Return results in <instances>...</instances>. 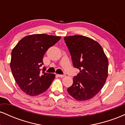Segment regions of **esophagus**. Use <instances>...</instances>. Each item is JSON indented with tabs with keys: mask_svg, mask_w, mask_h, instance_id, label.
<instances>
[{
	"mask_svg": "<svg viewBox=\"0 0 125 125\" xmlns=\"http://www.w3.org/2000/svg\"><path fill=\"white\" fill-rule=\"evenodd\" d=\"M58 76L59 77H64L65 75H63V74H58Z\"/></svg>",
	"mask_w": 125,
	"mask_h": 125,
	"instance_id": "obj_1",
	"label": "esophagus"
}]
</instances>
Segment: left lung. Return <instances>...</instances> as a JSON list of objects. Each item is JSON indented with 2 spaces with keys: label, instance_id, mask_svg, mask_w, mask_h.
Returning a JSON list of instances; mask_svg holds the SVG:
<instances>
[{
  "label": "left lung",
  "instance_id": "1",
  "mask_svg": "<svg viewBox=\"0 0 125 125\" xmlns=\"http://www.w3.org/2000/svg\"><path fill=\"white\" fill-rule=\"evenodd\" d=\"M73 66L80 72L73 77L67 92L80 101L90 99L104 87L108 76V59L103 48L88 37L74 35L64 38Z\"/></svg>",
  "mask_w": 125,
  "mask_h": 125
}]
</instances>
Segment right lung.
<instances>
[{
    "label": "right lung",
    "instance_id": "1",
    "mask_svg": "<svg viewBox=\"0 0 125 125\" xmlns=\"http://www.w3.org/2000/svg\"><path fill=\"white\" fill-rule=\"evenodd\" d=\"M61 36L34 34L24 37L12 51L10 66L20 89L29 96H37L49 87L55 74L41 72L46 52L61 39Z\"/></svg>",
    "mask_w": 125,
    "mask_h": 125
}]
</instances>
